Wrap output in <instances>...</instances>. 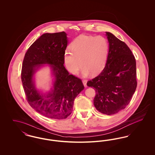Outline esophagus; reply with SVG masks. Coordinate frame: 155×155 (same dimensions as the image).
<instances>
[{
	"label": "esophagus",
	"instance_id": "34e87169",
	"mask_svg": "<svg viewBox=\"0 0 155 155\" xmlns=\"http://www.w3.org/2000/svg\"><path fill=\"white\" fill-rule=\"evenodd\" d=\"M82 83H83V84H84V87H85V88L87 87V81H86V80H83V81H82Z\"/></svg>",
	"mask_w": 155,
	"mask_h": 155
}]
</instances>
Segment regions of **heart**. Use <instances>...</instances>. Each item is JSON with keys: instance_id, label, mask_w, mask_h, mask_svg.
Listing matches in <instances>:
<instances>
[{"instance_id": "heart-1", "label": "heart", "mask_w": 155, "mask_h": 155, "mask_svg": "<svg viewBox=\"0 0 155 155\" xmlns=\"http://www.w3.org/2000/svg\"><path fill=\"white\" fill-rule=\"evenodd\" d=\"M72 52L66 51L63 61L68 71L74 75L78 73L82 66V75L88 76L100 73L106 65L109 44L106 38L102 36L80 35L70 45Z\"/></svg>"}]
</instances>
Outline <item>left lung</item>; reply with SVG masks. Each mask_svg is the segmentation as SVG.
<instances>
[{"instance_id":"obj_1","label":"left lung","mask_w":155,"mask_h":155,"mask_svg":"<svg viewBox=\"0 0 155 155\" xmlns=\"http://www.w3.org/2000/svg\"><path fill=\"white\" fill-rule=\"evenodd\" d=\"M109 52L103 71L88 81L95 89L94 104L101 113L112 115L125 109L131 101L137 85L136 61L125 43L113 34L106 32Z\"/></svg>"}]
</instances>
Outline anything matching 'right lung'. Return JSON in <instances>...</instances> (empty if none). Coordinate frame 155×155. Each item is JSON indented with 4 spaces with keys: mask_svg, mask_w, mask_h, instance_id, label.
Here are the masks:
<instances>
[{
    "mask_svg": "<svg viewBox=\"0 0 155 155\" xmlns=\"http://www.w3.org/2000/svg\"><path fill=\"white\" fill-rule=\"evenodd\" d=\"M65 32L45 33L31 45L22 63L21 81L30 106L46 117L64 119L71 114L75 98L84 90L81 80L69 74L63 55L68 40ZM45 65L51 70L52 85L45 92L37 88L35 74Z\"/></svg>",
    "mask_w": 155,
    "mask_h": 155,
    "instance_id": "obj_1",
    "label": "right lung"
}]
</instances>
